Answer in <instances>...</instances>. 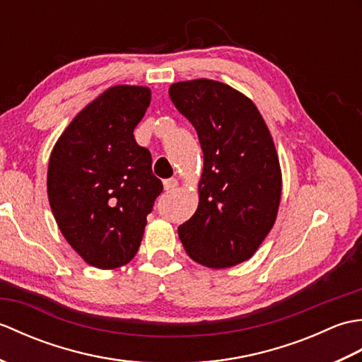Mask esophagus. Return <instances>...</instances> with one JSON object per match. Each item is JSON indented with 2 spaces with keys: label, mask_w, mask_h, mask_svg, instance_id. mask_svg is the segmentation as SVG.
<instances>
[{
  "label": "esophagus",
  "mask_w": 362,
  "mask_h": 362,
  "mask_svg": "<svg viewBox=\"0 0 362 362\" xmlns=\"http://www.w3.org/2000/svg\"><path fill=\"white\" fill-rule=\"evenodd\" d=\"M175 187H177V180H175V179H168V180L163 182L165 191H171V189H174Z\"/></svg>",
  "instance_id": "esophagus-1"
}]
</instances>
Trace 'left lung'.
I'll use <instances>...</instances> for the list:
<instances>
[{"mask_svg": "<svg viewBox=\"0 0 362 362\" xmlns=\"http://www.w3.org/2000/svg\"><path fill=\"white\" fill-rule=\"evenodd\" d=\"M175 109L194 126L204 152L199 205L180 241L191 259L226 269L252 258L274 227L281 169L266 122L247 96L210 79L169 87Z\"/></svg>", "mask_w": 362, "mask_h": 362, "instance_id": "1", "label": "left lung"}]
</instances>
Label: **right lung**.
Segmentation results:
<instances>
[{
	"instance_id": "add662e5",
	"label": "right lung",
	"mask_w": 362,
	"mask_h": 362,
	"mask_svg": "<svg viewBox=\"0 0 362 362\" xmlns=\"http://www.w3.org/2000/svg\"><path fill=\"white\" fill-rule=\"evenodd\" d=\"M151 90L115 86L76 115L49 157L48 199L68 244L99 269L127 264L140 247L146 216L163 191L151 152L134 129Z\"/></svg>"
}]
</instances>
